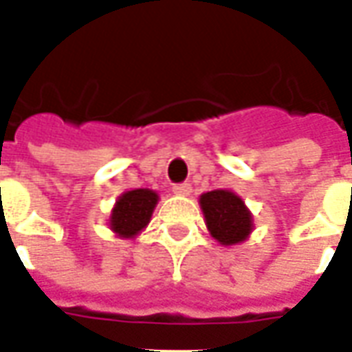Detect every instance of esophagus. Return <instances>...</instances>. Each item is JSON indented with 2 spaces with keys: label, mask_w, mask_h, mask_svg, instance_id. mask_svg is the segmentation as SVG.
<instances>
[{
  "label": "esophagus",
  "mask_w": 352,
  "mask_h": 352,
  "mask_svg": "<svg viewBox=\"0 0 352 352\" xmlns=\"http://www.w3.org/2000/svg\"><path fill=\"white\" fill-rule=\"evenodd\" d=\"M173 192H175L177 196H188V194L192 192V186L188 183L175 184V186H173Z\"/></svg>",
  "instance_id": "obj_1"
}]
</instances>
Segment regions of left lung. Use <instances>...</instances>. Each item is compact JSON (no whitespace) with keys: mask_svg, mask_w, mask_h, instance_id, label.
<instances>
[{"mask_svg":"<svg viewBox=\"0 0 352 352\" xmlns=\"http://www.w3.org/2000/svg\"><path fill=\"white\" fill-rule=\"evenodd\" d=\"M198 201L206 227L219 244L236 245L250 238L253 230V215L238 194L217 188L201 194Z\"/></svg>","mask_w":352,"mask_h":352,"instance_id":"left-lung-1","label":"left lung"}]
</instances>
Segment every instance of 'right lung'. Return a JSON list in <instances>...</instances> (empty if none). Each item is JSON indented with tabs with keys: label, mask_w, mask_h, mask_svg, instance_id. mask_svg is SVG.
<instances>
[{
	"label": "right lung",
	"mask_w": 352,
	"mask_h": 352,
	"mask_svg": "<svg viewBox=\"0 0 352 352\" xmlns=\"http://www.w3.org/2000/svg\"><path fill=\"white\" fill-rule=\"evenodd\" d=\"M158 200V192H154L151 188L127 190L122 196H118L116 204L110 211L108 227L120 238L131 240L148 227Z\"/></svg>",
	"instance_id": "1"
}]
</instances>
